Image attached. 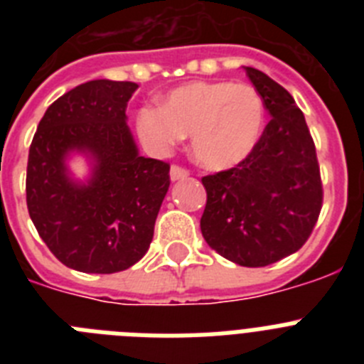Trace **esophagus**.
<instances>
[{
    "instance_id": "1",
    "label": "esophagus",
    "mask_w": 364,
    "mask_h": 364,
    "mask_svg": "<svg viewBox=\"0 0 364 364\" xmlns=\"http://www.w3.org/2000/svg\"><path fill=\"white\" fill-rule=\"evenodd\" d=\"M189 176V171L186 167L178 166V164H173L171 166V180L173 182H178V180H186Z\"/></svg>"
}]
</instances>
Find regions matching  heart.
Segmentation results:
<instances>
[{
	"label": "heart",
	"instance_id": "b5f03b06",
	"mask_svg": "<svg viewBox=\"0 0 364 364\" xmlns=\"http://www.w3.org/2000/svg\"><path fill=\"white\" fill-rule=\"evenodd\" d=\"M266 105L247 83L189 82L167 92L162 105L138 109L136 129L156 149L191 136L193 156L208 169H230L255 151L264 133Z\"/></svg>",
	"mask_w": 364,
	"mask_h": 364
}]
</instances>
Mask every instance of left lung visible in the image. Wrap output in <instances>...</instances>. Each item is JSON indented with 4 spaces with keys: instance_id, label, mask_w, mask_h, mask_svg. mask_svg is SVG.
Wrapping results in <instances>:
<instances>
[{
    "instance_id": "8db88e82",
    "label": "left lung",
    "mask_w": 364,
    "mask_h": 364,
    "mask_svg": "<svg viewBox=\"0 0 364 364\" xmlns=\"http://www.w3.org/2000/svg\"><path fill=\"white\" fill-rule=\"evenodd\" d=\"M272 120L255 151L228 171L202 176L205 242L246 268L268 266L301 250L323 208L315 144L294 96L268 74L246 67Z\"/></svg>"
}]
</instances>
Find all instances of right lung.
<instances>
[{
  "label": "right lung",
  "mask_w": 364,
  "mask_h": 364,
  "mask_svg": "<svg viewBox=\"0 0 364 364\" xmlns=\"http://www.w3.org/2000/svg\"><path fill=\"white\" fill-rule=\"evenodd\" d=\"M133 82L92 80L49 105L32 138L27 208L41 240L62 264L83 273H117L149 250L169 189V164L140 156L125 124ZM80 150L92 178L76 183L65 160Z\"/></svg>",
  "instance_id": "right-lung-1"
}]
</instances>
